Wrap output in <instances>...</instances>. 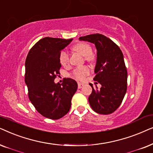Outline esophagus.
<instances>
[{"label":"esophagus","instance_id":"esophagus-1","mask_svg":"<svg viewBox=\"0 0 153 153\" xmlns=\"http://www.w3.org/2000/svg\"><path fill=\"white\" fill-rule=\"evenodd\" d=\"M83 85H84V84H82V83H80V82L78 83V87L79 89L82 88V87H83Z\"/></svg>","mask_w":153,"mask_h":153}]
</instances>
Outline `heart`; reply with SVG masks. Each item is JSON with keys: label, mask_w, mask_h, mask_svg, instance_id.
<instances>
[{"label": "heart", "mask_w": 153, "mask_h": 153, "mask_svg": "<svg viewBox=\"0 0 153 153\" xmlns=\"http://www.w3.org/2000/svg\"><path fill=\"white\" fill-rule=\"evenodd\" d=\"M72 50L73 52L78 53L82 56H85V60L87 62H92L94 60V55L91 53V46L87 43L80 42L75 45L73 47ZM59 62L61 64L64 66H66L69 63V56L68 54L66 52H62L59 56ZM89 73V68L87 66H81L75 68L73 71V77L77 80H82L86 75Z\"/></svg>", "instance_id": "obj_1"}]
</instances>
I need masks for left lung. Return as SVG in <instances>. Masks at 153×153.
I'll return each mask as SVG.
<instances>
[{
    "instance_id": "obj_1",
    "label": "left lung",
    "mask_w": 153,
    "mask_h": 153,
    "mask_svg": "<svg viewBox=\"0 0 153 153\" xmlns=\"http://www.w3.org/2000/svg\"><path fill=\"white\" fill-rule=\"evenodd\" d=\"M79 40L94 43L97 50L94 80L100 83L101 87L94 89L91 85L89 104L97 113H113L120 105L127 91V71L123 52L113 40L101 34L82 36Z\"/></svg>"
}]
</instances>
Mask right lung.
<instances>
[{
	"label": "right lung",
	"instance_id": "1",
	"mask_svg": "<svg viewBox=\"0 0 153 153\" xmlns=\"http://www.w3.org/2000/svg\"><path fill=\"white\" fill-rule=\"evenodd\" d=\"M71 39L45 37L33 46L25 62V82L28 98L36 111L49 119L58 120L68 113L71 99L78 89V83L64 78L63 83H55L60 74L61 51Z\"/></svg>",
	"mask_w": 153,
	"mask_h": 153
}]
</instances>
